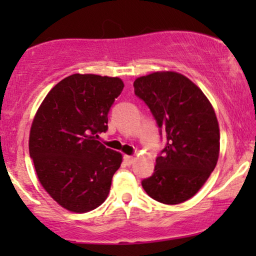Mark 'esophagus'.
<instances>
[{"mask_svg":"<svg viewBox=\"0 0 256 256\" xmlns=\"http://www.w3.org/2000/svg\"><path fill=\"white\" fill-rule=\"evenodd\" d=\"M124 161H125L126 165L130 166L131 164H134V156H131V155H125V156H124Z\"/></svg>","mask_w":256,"mask_h":256,"instance_id":"obj_1","label":"esophagus"}]
</instances>
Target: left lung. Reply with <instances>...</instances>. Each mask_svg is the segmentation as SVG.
I'll return each mask as SVG.
<instances>
[{"mask_svg":"<svg viewBox=\"0 0 256 256\" xmlns=\"http://www.w3.org/2000/svg\"><path fill=\"white\" fill-rule=\"evenodd\" d=\"M134 86L167 138L154 173L142 182L143 189L161 204H182L198 194L218 162L216 112L198 85L178 72L150 73L137 78Z\"/></svg>","mask_w":256,"mask_h":256,"instance_id":"left-lung-1","label":"left lung"}]
</instances>
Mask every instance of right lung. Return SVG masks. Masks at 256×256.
Returning <instances> with one entry per match:
<instances>
[{"instance_id": "1", "label": "right lung", "mask_w": 256, "mask_h": 256, "mask_svg": "<svg viewBox=\"0 0 256 256\" xmlns=\"http://www.w3.org/2000/svg\"><path fill=\"white\" fill-rule=\"evenodd\" d=\"M118 77L68 76L49 91L34 114L28 150L40 183L61 207L86 213L101 206L122 162L96 138L122 92Z\"/></svg>"}]
</instances>
